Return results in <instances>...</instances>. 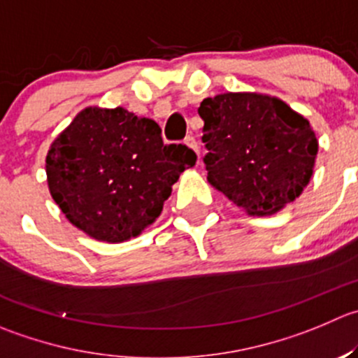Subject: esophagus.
Wrapping results in <instances>:
<instances>
[{
	"instance_id": "1",
	"label": "esophagus",
	"mask_w": 358,
	"mask_h": 358,
	"mask_svg": "<svg viewBox=\"0 0 358 358\" xmlns=\"http://www.w3.org/2000/svg\"><path fill=\"white\" fill-rule=\"evenodd\" d=\"M183 143L187 145V147L190 148V150H194L197 154V157H199V145H197V141H196V138L194 136H187L185 140H183Z\"/></svg>"
}]
</instances>
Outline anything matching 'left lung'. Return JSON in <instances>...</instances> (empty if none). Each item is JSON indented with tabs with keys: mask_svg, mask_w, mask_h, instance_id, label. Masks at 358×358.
<instances>
[{
	"mask_svg": "<svg viewBox=\"0 0 358 358\" xmlns=\"http://www.w3.org/2000/svg\"><path fill=\"white\" fill-rule=\"evenodd\" d=\"M208 182L253 217L275 215L303 194L313 176L318 140L310 120L260 92L203 99Z\"/></svg>",
	"mask_w": 358,
	"mask_h": 358,
	"instance_id": "left-lung-1",
	"label": "left lung"
}]
</instances>
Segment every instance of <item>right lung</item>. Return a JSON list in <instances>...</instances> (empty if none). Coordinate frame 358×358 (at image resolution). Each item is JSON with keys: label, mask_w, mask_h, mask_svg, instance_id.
<instances>
[{"label": "right lung", "mask_w": 358, "mask_h": 358, "mask_svg": "<svg viewBox=\"0 0 358 358\" xmlns=\"http://www.w3.org/2000/svg\"><path fill=\"white\" fill-rule=\"evenodd\" d=\"M196 159L185 145H166L155 120L87 106L52 141L45 171L52 199L76 229L122 243L157 220Z\"/></svg>", "instance_id": "right-lung-1"}]
</instances>
